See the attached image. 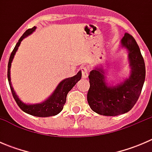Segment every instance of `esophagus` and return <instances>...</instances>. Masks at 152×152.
<instances>
[{
    "instance_id": "34e87169",
    "label": "esophagus",
    "mask_w": 152,
    "mask_h": 152,
    "mask_svg": "<svg viewBox=\"0 0 152 152\" xmlns=\"http://www.w3.org/2000/svg\"><path fill=\"white\" fill-rule=\"evenodd\" d=\"M81 71H82V78L83 79H87V76H88V70H87V67H82L81 68Z\"/></svg>"
}]
</instances>
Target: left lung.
Returning a JSON list of instances; mask_svg holds the SVG:
<instances>
[{
    "instance_id": "8db88e82",
    "label": "left lung",
    "mask_w": 152,
    "mask_h": 152,
    "mask_svg": "<svg viewBox=\"0 0 152 152\" xmlns=\"http://www.w3.org/2000/svg\"><path fill=\"white\" fill-rule=\"evenodd\" d=\"M121 44L128 51L131 68L128 79L115 85H108L103 68L98 67L89 75L87 102L93 111L102 115L116 116L129 111L138 100L145 81V62L135 39L126 33Z\"/></svg>"
}]
</instances>
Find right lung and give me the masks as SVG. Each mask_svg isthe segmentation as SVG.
<instances>
[{
  "label": "right lung",
  "instance_id": "right-lung-1",
  "mask_svg": "<svg viewBox=\"0 0 152 152\" xmlns=\"http://www.w3.org/2000/svg\"><path fill=\"white\" fill-rule=\"evenodd\" d=\"M36 29V27L34 26L33 28H29L24 32L20 39L18 40V43L15 45V48L12 50V53L10 55V60L8 63V72H7V76H8L9 84H10L11 91H12V96L14 99L15 100L16 103L19 106L20 108L26 113H28L31 115L36 116V117H49V116H53L59 114L63 109L64 105L66 102L67 95L68 92L74 87L75 85L79 82L82 77V72L79 71L76 76L73 77L67 78V79L62 80L59 84L55 89L54 92L50 95V97L45 100L44 102H41L40 104H25L20 100L18 96L15 93L13 87L11 83L10 78V67L12 65V62L13 60V58L15 56V53L18 50V47L20 46L21 43V41L25 37L30 35L32 32H34Z\"/></svg>",
  "mask_w": 152,
  "mask_h": 152
}]
</instances>
